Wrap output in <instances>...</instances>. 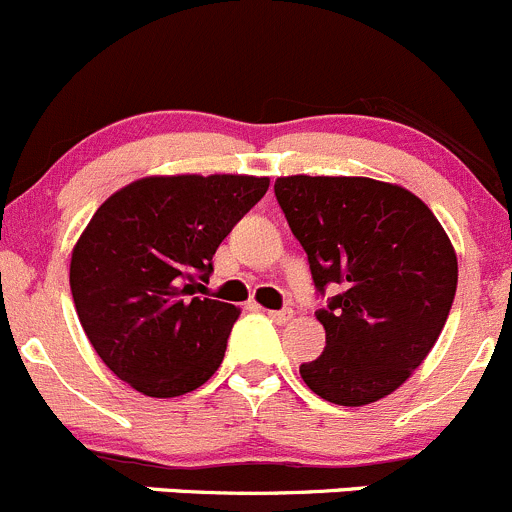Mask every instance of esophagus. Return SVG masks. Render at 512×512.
<instances>
[{
    "mask_svg": "<svg viewBox=\"0 0 512 512\" xmlns=\"http://www.w3.org/2000/svg\"><path fill=\"white\" fill-rule=\"evenodd\" d=\"M275 323H288L293 318V310H265Z\"/></svg>",
    "mask_w": 512,
    "mask_h": 512,
    "instance_id": "obj_1",
    "label": "esophagus"
}]
</instances>
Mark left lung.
<instances>
[{
	"label": "left lung",
	"instance_id": "left-lung-1",
	"mask_svg": "<svg viewBox=\"0 0 512 512\" xmlns=\"http://www.w3.org/2000/svg\"><path fill=\"white\" fill-rule=\"evenodd\" d=\"M275 197L318 293L343 288L315 313L326 351L300 366V376L341 407L384 399L447 323L457 290L450 237L417 194L369 176H280Z\"/></svg>",
	"mask_w": 512,
	"mask_h": 512
}]
</instances>
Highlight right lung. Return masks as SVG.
I'll use <instances>...</instances> for the list:
<instances>
[{"label": "right lung", "mask_w": 512, "mask_h": 512, "mask_svg": "<svg viewBox=\"0 0 512 512\" xmlns=\"http://www.w3.org/2000/svg\"><path fill=\"white\" fill-rule=\"evenodd\" d=\"M270 179L143 176L105 199L70 260L80 326L103 364L156 399L199 389L222 364L240 308L194 298L232 227Z\"/></svg>", "instance_id": "right-lung-1"}]
</instances>
